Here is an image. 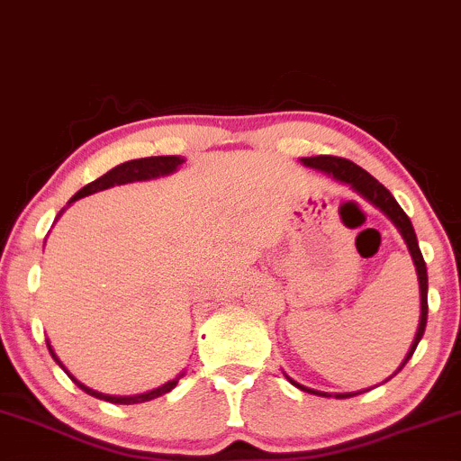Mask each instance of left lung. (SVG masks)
Returning a JSON list of instances; mask_svg holds the SVG:
<instances>
[{
	"label": "left lung",
	"mask_w": 461,
	"mask_h": 461,
	"mask_svg": "<svg viewBox=\"0 0 461 461\" xmlns=\"http://www.w3.org/2000/svg\"><path fill=\"white\" fill-rule=\"evenodd\" d=\"M301 162L310 168H319V171L327 173V176L338 179V182L348 184V186L356 190V193H359L364 199L370 201L375 208L382 210V212L388 216L390 221H393L396 230L401 231L407 249H410V256H411V260H414L416 275H418V285H420V321H418V330H416L414 342H411L410 351H407V356L403 362H401V366L396 368V373H399V370L407 364V359L414 356L418 342H420L422 333H425V327H427V267H425V260H422V253H420V247H418L416 231H414V227H411L410 216L403 212V208L396 203V199L390 194V190L385 188L384 184H379L377 179L370 176V173H366L362 167H357V164H353L351 160H345V158H336V156H314V158H301ZM285 379H288L293 385H297L299 390H303V393L331 396L327 393H319V390L305 388V385H301L294 382V379H290L288 375H285ZM356 394H359V393L336 394V399H348V396H356Z\"/></svg>",
	"instance_id": "1"
}]
</instances>
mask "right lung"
Instances as JSON below:
<instances>
[{
	"instance_id": "add662e5",
	"label": "right lung",
	"mask_w": 461,
	"mask_h": 461,
	"mask_svg": "<svg viewBox=\"0 0 461 461\" xmlns=\"http://www.w3.org/2000/svg\"><path fill=\"white\" fill-rule=\"evenodd\" d=\"M182 162H184V158H179V156H156V158L151 156V158H140V160H130V162H123V164H119V167H114L113 171L105 173V176L97 177V179H95V182H91V184H86V186H84L82 190H77V193L73 194V197H71V201H68V203H73V201H77V199H82V197H86V194L97 193V190H105V188H110V186H119V184L142 182V179H153V177H160V176H171V173L176 171V168H177L179 164H182ZM47 348H50L51 357L56 359L58 366H60L62 370H65V373L68 375V377H71V382L76 384L79 390H84V393H86V394L95 396V399L110 401V403H119V405L145 403V401L156 399V396H162V394L171 393V390L176 388V385H177L179 377H182V375H179V377L173 379V382H167L164 385H160V388L151 390V393H142V394H134V396H113V394H102V393H97V390H93V388H88V385H84L82 382H77V379L73 377L71 373H68V370L65 368V364H62L60 359H58V356L54 353V348H51L50 340H47Z\"/></svg>"
}]
</instances>
